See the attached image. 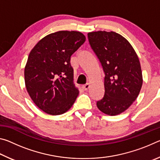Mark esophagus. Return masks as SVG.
<instances>
[{
  "label": "esophagus",
  "instance_id": "obj_1",
  "mask_svg": "<svg viewBox=\"0 0 160 160\" xmlns=\"http://www.w3.org/2000/svg\"><path fill=\"white\" fill-rule=\"evenodd\" d=\"M90 84H88V83H87L86 85H85L84 86H82V89L85 91H87V90H88V89L90 88Z\"/></svg>",
  "mask_w": 160,
  "mask_h": 160
}]
</instances>
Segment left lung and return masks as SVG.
I'll return each instance as SVG.
<instances>
[{
	"mask_svg": "<svg viewBox=\"0 0 160 160\" xmlns=\"http://www.w3.org/2000/svg\"><path fill=\"white\" fill-rule=\"evenodd\" d=\"M88 36L105 74L104 96L97 107L105 114H120L128 109L141 90L138 56L128 40L116 32L97 31L89 32Z\"/></svg>",
	"mask_w": 160,
	"mask_h": 160,
	"instance_id": "obj_1",
	"label": "left lung"
}]
</instances>
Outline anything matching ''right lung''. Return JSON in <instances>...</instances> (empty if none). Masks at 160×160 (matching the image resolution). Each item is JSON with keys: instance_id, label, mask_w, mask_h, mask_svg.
<instances>
[{"instance_id": "right-lung-1", "label": "right lung", "mask_w": 160, "mask_h": 160, "mask_svg": "<svg viewBox=\"0 0 160 160\" xmlns=\"http://www.w3.org/2000/svg\"><path fill=\"white\" fill-rule=\"evenodd\" d=\"M80 32L58 31L39 41L25 68L27 91L36 106L50 115L68 111L79 90L73 82L70 56L85 42Z\"/></svg>"}]
</instances>
